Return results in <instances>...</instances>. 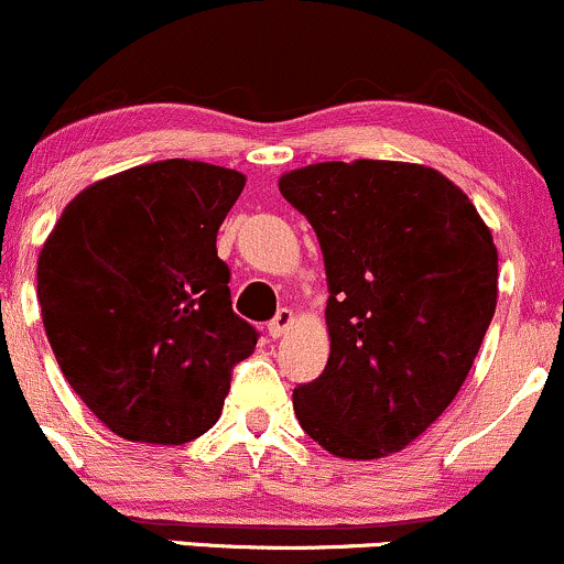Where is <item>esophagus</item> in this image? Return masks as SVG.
<instances>
[{"instance_id": "34e87169", "label": "esophagus", "mask_w": 564, "mask_h": 564, "mask_svg": "<svg viewBox=\"0 0 564 564\" xmlns=\"http://www.w3.org/2000/svg\"><path fill=\"white\" fill-rule=\"evenodd\" d=\"M291 323H294V313H291V310H278L275 318L268 323V332L273 339H278V336L286 334V328L291 326Z\"/></svg>"}]
</instances>
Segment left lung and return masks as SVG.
Segmentation results:
<instances>
[{
	"label": "left lung",
	"mask_w": 564,
	"mask_h": 564,
	"mask_svg": "<svg viewBox=\"0 0 564 564\" xmlns=\"http://www.w3.org/2000/svg\"><path fill=\"white\" fill-rule=\"evenodd\" d=\"M278 187L313 225L332 294V355L294 390L296 419L339 458L403 451L453 403L494 321V232L424 164L323 161Z\"/></svg>",
	"instance_id": "left-lung-1"
}]
</instances>
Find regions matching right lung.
I'll return each mask as SVG.
<instances>
[{
    "instance_id": "add662e5",
    "label": "right lung",
    "mask_w": 564,
    "mask_h": 564,
    "mask_svg": "<svg viewBox=\"0 0 564 564\" xmlns=\"http://www.w3.org/2000/svg\"><path fill=\"white\" fill-rule=\"evenodd\" d=\"M243 185L241 172L204 161L132 166L70 198L39 251L57 366L129 443L183 445L212 430L232 366L254 352L217 257Z\"/></svg>"
}]
</instances>
